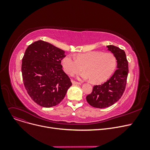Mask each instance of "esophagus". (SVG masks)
Segmentation results:
<instances>
[{
	"label": "esophagus",
	"instance_id": "esophagus-1",
	"mask_svg": "<svg viewBox=\"0 0 150 150\" xmlns=\"http://www.w3.org/2000/svg\"><path fill=\"white\" fill-rule=\"evenodd\" d=\"M72 83L73 84H75V85H80V84H81L80 83L75 81H74V80H72Z\"/></svg>",
	"mask_w": 150,
	"mask_h": 150
}]
</instances>
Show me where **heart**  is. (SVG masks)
<instances>
[{"instance_id":"1","label":"heart","mask_w":150,"mask_h":150,"mask_svg":"<svg viewBox=\"0 0 150 150\" xmlns=\"http://www.w3.org/2000/svg\"><path fill=\"white\" fill-rule=\"evenodd\" d=\"M62 64L70 75L80 72L83 67L85 72L81 73L80 77L91 80L93 83H100L108 80L113 74L117 66V59L111 53L93 51L78 54L76 57L69 54L63 59Z\"/></svg>"}]
</instances>
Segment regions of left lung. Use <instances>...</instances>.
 Returning <instances> with one entry per match:
<instances>
[{
  "label": "left lung",
  "instance_id": "1",
  "mask_svg": "<svg viewBox=\"0 0 150 150\" xmlns=\"http://www.w3.org/2000/svg\"><path fill=\"white\" fill-rule=\"evenodd\" d=\"M117 59V69L113 75L103 84L93 86L92 92L86 97L88 103L96 108H105L114 105L122 96L128 74V62L125 52L118 47L107 45Z\"/></svg>",
  "mask_w": 150,
  "mask_h": 150
}]
</instances>
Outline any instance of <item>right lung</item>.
Masks as SVG:
<instances>
[{
  "label": "right lung",
  "mask_w": 150,
  "mask_h": 150,
  "mask_svg": "<svg viewBox=\"0 0 150 150\" xmlns=\"http://www.w3.org/2000/svg\"><path fill=\"white\" fill-rule=\"evenodd\" d=\"M64 53L42 40L30 44L25 50L21 68L23 84L31 99L41 106L59 104L72 86L61 64Z\"/></svg>",
  "instance_id": "right-lung-1"
}]
</instances>
